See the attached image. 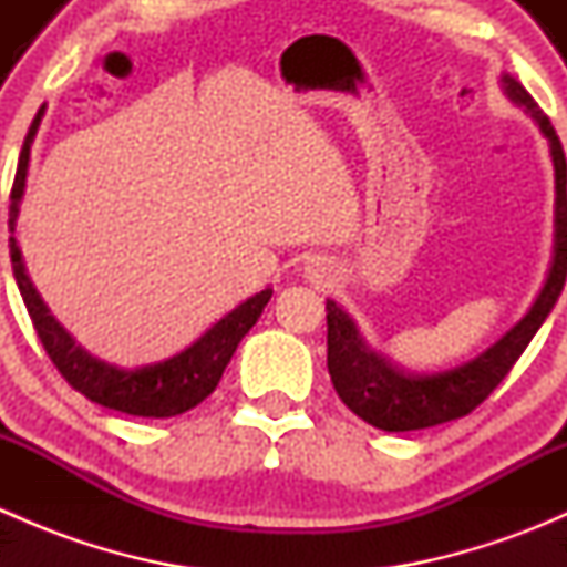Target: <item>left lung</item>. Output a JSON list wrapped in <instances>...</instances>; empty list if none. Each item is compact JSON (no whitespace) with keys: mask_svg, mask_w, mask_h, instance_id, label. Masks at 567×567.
Returning a JSON list of instances; mask_svg holds the SVG:
<instances>
[{"mask_svg":"<svg viewBox=\"0 0 567 567\" xmlns=\"http://www.w3.org/2000/svg\"><path fill=\"white\" fill-rule=\"evenodd\" d=\"M502 82H505L507 95L518 106L527 109L551 142L554 173H557V244H554L551 271H548L546 285L532 310L496 346H491L488 351L461 368L433 375L405 373L390 359L370 351L351 318L334 301H326V326H329L326 329V346H329L326 364H329L331 384L353 414L381 431H420V427L442 425V422L472 414L505 381V375L511 373L513 364L518 362L524 348L529 346L535 331L540 329V323L563 293L567 277V164L563 145H559L551 120L543 114V109L535 104L527 90L511 76H505Z\"/></svg>","mask_w":567,"mask_h":567,"instance_id":"obj_1","label":"left lung"}]
</instances>
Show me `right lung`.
<instances>
[{"mask_svg":"<svg viewBox=\"0 0 567 567\" xmlns=\"http://www.w3.org/2000/svg\"><path fill=\"white\" fill-rule=\"evenodd\" d=\"M40 123L38 117L32 120L30 134H27L24 147L19 156V169H16L13 188H10V233L16 230V216H19V199L24 194V177L27 162H30V145ZM10 260H13V277L19 282L21 299H24L27 312H30L32 326L38 331V340L43 342L45 353H49L51 364L56 373L68 381L76 392L93 403L106 405V409L123 411V414L134 416H177L183 411L194 409L203 403L210 392L219 384L221 373H225L227 362L236 353L238 342L244 334L257 323L262 307L271 299V290L251 296L241 307L225 316L214 329L205 331L194 346L181 351L177 357L167 362L147 364V368L125 370L117 364L101 362V359L90 357L82 346L71 340L65 329L49 316L45 305L40 301L38 290L32 288L30 277L21 262V251L16 247V238L10 236Z\"/></svg>","mask_w":567,"mask_h":567,"instance_id":"1","label":"right lung"}]
</instances>
